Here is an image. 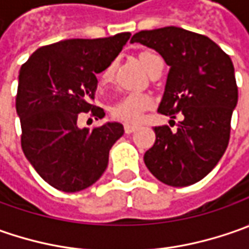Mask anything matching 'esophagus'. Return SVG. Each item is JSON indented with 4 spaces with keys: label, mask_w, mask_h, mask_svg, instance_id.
<instances>
[{
    "label": "esophagus",
    "mask_w": 249,
    "mask_h": 249,
    "mask_svg": "<svg viewBox=\"0 0 249 249\" xmlns=\"http://www.w3.org/2000/svg\"><path fill=\"white\" fill-rule=\"evenodd\" d=\"M137 129H139V127H137V126H134V124H124V133H127V134H130V133H134Z\"/></svg>",
    "instance_id": "1"
}]
</instances>
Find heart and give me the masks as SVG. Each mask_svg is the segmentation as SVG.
Wrapping results in <instances>:
<instances>
[{"mask_svg":"<svg viewBox=\"0 0 249 249\" xmlns=\"http://www.w3.org/2000/svg\"><path fill=\"white\" fill-rule=\"evenodd\" d=\"M159 59L157 55L151 53H140V62L142 65V68L149 72V69L152 68L154 62ZM115 71V62L108 63L105 66V69L101 72V80L102 83H108L113 76ZM152 107V100L148 95L144 94H129L122 97L118 100L110 108V113L113 118L126 122V123H137L141 118V113L144 110L149 109Z\"/></svg>","mask_w":249,"mask_h":249,"instance_id":"obj_1","label":"heart"}]
</instances>
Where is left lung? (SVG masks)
I'll list each match as a JSON object with an SVG mask.
<instances>
[{"mask_svg": "<svg viewBox=\"0 0 249 249\" xmlns=\"http://www.w3.org/2000/svg\"><path fill=\"white\" fill-rule=\"evenodd\" d=\"M130 43L155 50L170 66L158 112L183 118L176 131L155 127V144L144 155L159 181L186 187L202 180L223 157L238 101L234 66L211 38L181 27L142 30Z\"/></svg>", "mask_w": 249, "mask_h": 249, "instance_id": "8db88e82", "label": "left lung"}]
</instances>
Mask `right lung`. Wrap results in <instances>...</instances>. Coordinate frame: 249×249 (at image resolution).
I'll use <instances>...</instances> for the list:
<instances>
[{
  "label": "right lung",
  "mask_w": 249,
  "mask_h": 249,
  "mask_svg": "<svg viewBox=\"0 0 249 249\" xmlns=\"http://www.w3.org/2000/svg\"><path fill=\"white\" fill-rule=\"evenodd\" d=\"M130 33L107 38H72L38 48L19 71L16 112L24 157L44 180L65 193L92 186L108 166L109 149L123 124L108 122L80 129L77 119L104 109L90 102L101 73L127 43Z\"/></svg>",
  "instance_id": "obj_1"
}]
</instances>
